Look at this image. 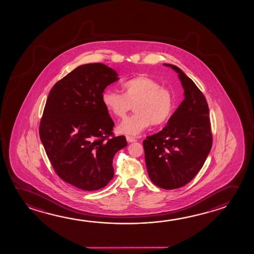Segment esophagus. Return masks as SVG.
Here are the masks:
<instances>
[{"mask_svg": "<svg viewBox=\"0 0 254 254\" xmlns=\"http://www.w3.org/2000/svg\"><path fill=\"white\" fill-rule=\"evenodd\" d=\"M126 139L129 143H132V142H136L137 139L135 137H131V136H126Z\"/></svg>", "mask_w": 254, "mask_h": 254, "instance_id": "esophagus-1", "label": "esophagus"}]
</instances>
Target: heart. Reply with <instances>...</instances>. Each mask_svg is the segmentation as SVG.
<instances>
[{
  "label": "heart",
  "mask_w": 254,
  "mask_h": 254,
  "mask_svg": "<svg viewBox=\"0 0 254 254\" xmlns=\"http://www.w3.org/2000/svg\"><path fill=\"white\" fill-rule=\"evenodd\" d=\"M122 91L123 93H120L108 88L101 95L106 109L118 118H124L133 105L135 113L118 126L121 133L136 136L151 125H164L173 113L175 100L172 92L146 75L124 81Z\"/></svg>",
  "instance_id": "obj_1"
}]
</instances>
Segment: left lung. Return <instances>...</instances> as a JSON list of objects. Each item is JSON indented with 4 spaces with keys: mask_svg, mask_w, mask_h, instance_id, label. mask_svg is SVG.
<instances>
[{
    "mask_svg": "<svg viewBox=\"0 0 254 254\" xmlns=\"http://www.w3.org/2000/svg\"><path fill=\"white\" fill-rule=\"evenodd\" d=\"M178 74L185 99L160 132L143 141L151 181L165 190L186 186L200 170L212 147L209 109L201 91L181 68Z\"/></svg>",
    "mask_w": 254,
    "mask_h": 254,
    "instance_id": "left-lung-1",
    "label": "left lung"
}]
</instances>
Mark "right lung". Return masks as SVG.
<instances>
[{
	"mask_svg": "<svg viewBox=\"0 0 254 254\" xmlns=\"http://www.w3.org/2000/svg\"><path fill=\"white\" fill-rule=\"evenodd\" d=\"M118 79L103 64L80 65L53 86L46 102L41 142L57 175L78 189L107 186L115 154L127 145L125 136H113L115 124L101 101L105 88Z\"/></svg>",
	"mask_w": 254,
	"mask_h": 254,
	"instance_id": "right-lung-1",
	"label": "right lung"
}]
</instances>
